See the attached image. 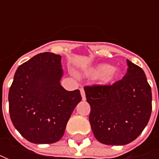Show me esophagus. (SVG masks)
I'll list each match as a JSON object with an SVG mask.
<instances>
[{"instance_id": "obj_1", "label": "esophagus", "mask_w": 159, "mask_h": 159, "mask_svg": "<svg viewBox=\"0 0 159 159\" xmlns=\"http://www.w3.org/2000/svg\"><path fill=\"white\" fill-rule=\"evenodd\" d=\"M80 94H81V96H82V100L85 101L86 100V95H85V90H84V89H80Z\"/></svg>"}]
</instances>
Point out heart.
<instances>
[{
	"label": "heart",
	"mask_w": 159,
	"mask_h": 159,
	"mask_svg": "<svg viewBox=\"0 0 159 159\" xmlns=\"http://www.w3.org/2000/svg\"><path fill=\"white\" fill-rule=\"evenodd\" d=\"M87 74L92 77H100L101 81L104 84L113 82L119 75L117 69L106 64H98L90 68L87 71Z\"/></svg>",
	"instance_id": "heart-1"
}]
</instances>
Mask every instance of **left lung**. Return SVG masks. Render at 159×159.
Masks as SVG:
<instances>
[{"label":"left lung","mask_w":159,"mask_h":159,"mask_svg":"<svg viewBox=\"0 0 159 159\" xmlns=\"http://www.w3.org/2000/svg\"><path fill=\"white\" fill-rule=\"evenodd\" d=\"M127 71L112 85L85 87L91 111L89 122L97 141L125 145L141 134L152 110L151 89L143 70L126 60Z\"/></svg>","instance_id":"obj_1"}]
</instances>
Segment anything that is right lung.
<instances>
[{
    "mask_svg": "<svg viewBox=\"0 0 159 159\" xmlns=\"http://www.w3.org/2000/svg\"><path fill=\"white\" fill-rule=\"evenodd\" d=\"M61 56L38 54L16 70L9 92L10 119L30 143H54L64 135L67 122L81 101L79 89L67 91L60 80Z\"/></svg>",
    "mask_w": 159,
    "mask_h": 159,
    "instance_id": "add662e5",
    "label": "right lung"
}]
</instances>
